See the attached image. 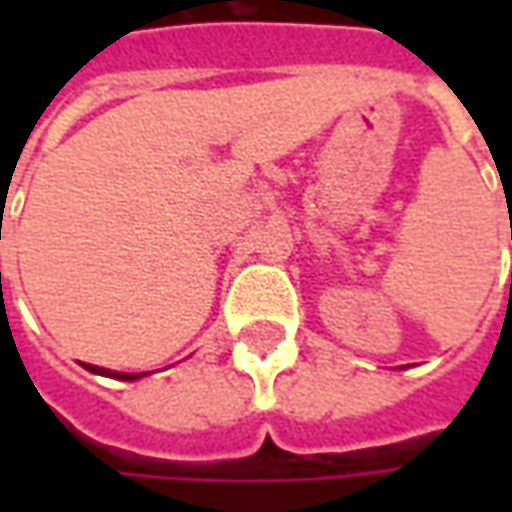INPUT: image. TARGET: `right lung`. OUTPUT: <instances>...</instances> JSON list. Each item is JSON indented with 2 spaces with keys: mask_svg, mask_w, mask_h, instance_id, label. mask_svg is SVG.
Returning <instances> with one entry per match:
<instances>
[{
  "mask_svg": "<svg viewBox=\"0 0 512 512\" xmlns=\"http://www.w3.org/2000/svg\"><path fill=\"white\" fill-rule=\"evenodd\" d=\"M90 373L95 376H106V378H117V381H136V378L147 376V373H112V370H106V367H95V365H84Z\"/></svg>",
  "mask_w": 512,
  "mask_h": 512,
  "instance_id": "add662e5",
  "label": "right lung"
}]
</instances>
